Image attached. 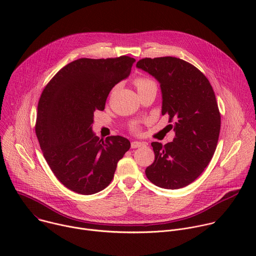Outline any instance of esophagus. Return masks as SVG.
Here are the masks:
<instances>
[{"mask_svg":"<svg viewBox=\"0 0 256 256\" xmlns=\"http://www.w3.org/2000/svg\"><path fill=\"white\" fill-rule=\"evenodd\" d=\"M132 148L136 149V148H140V147H144L146 142H132Z\"/></svg>","mask_w":256,"mask_h":256,"instance_id":"esophagus-1","label":"esophagus"}]
</instances>
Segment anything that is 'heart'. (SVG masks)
<instances>
[{"mask_svg":"<svg viewBox=\"0 0 256 256\" xmlns=\"http://www.w3.org/2000/svg\"><path fill=\"white\" fill-rule=\"evenodd\" d=\"M153 83H154V82H153L152 80L147 79V78H138V79L134 80V85H136V87L138 90H140V89H142V88H144V87H146V86H148V85H150V84H153ZM134 130H136L138 128H134Z\"/></svg>","mask_w":256,"mask_h":256,"instance_id":"b5f03b06","label":"heart"}]
</instances>
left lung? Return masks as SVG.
Here are the masks:
<instances>
[{
  "label": "left lung",
  "instance_id": "1",
  "mask_svg": "<svg viewBox=\"0 0 256 256\" xmlns=\"http://www.w3.org/2000/svg\"><path fill=\"white\" fill-rule=\"evenodd\" d=\"M136 68L160 83L162 116H169L175 132L173 142L151 144L155 161L146 176L159 188H182L202 173L216 151L221 116L214 92L202 72L184 60L146 58Z\"/></svg>",
  "mask_w": 256,
  "mask_h": 256
}]
</instances>
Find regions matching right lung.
<instances>
[{"instance_id":"1","label":"right lung","mask_w":256,"mask_h":256,"mask_svg":"<svg viewBox=\"0 0 256 256\" xmlns=\"http://www.w3.org/2000/svg\"><path fill=\"white\" fill-rule=\"evenodd\" d=\"M134 58H79L60 68L44 89L35 132L56 177L68 190L93 194L110 184L118 162L130 148L120 136L99 138L92 130L94 112L128 77Z\"/></svg>"}]
</instances>
